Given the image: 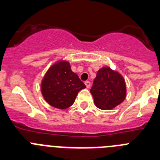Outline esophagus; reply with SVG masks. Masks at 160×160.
Returning a JSON list of instances; mask_svg holds the SVG:
<instances>
[{"instance_id": "obj_1", "label": "esophagus", "mask_w": 160, "mask_h": 160, "mask_svg": "<svg viewBox=\"0 0 160 160\" xmlns=\"http://www.w3.org/2000/svg\"><path fill=\"white\" fill-rule=\"evenodd\" d=\"M85 85H86V87H87V88H89V87H90V82L86 81L85 82Z\"/></svg>"}]
</instances>
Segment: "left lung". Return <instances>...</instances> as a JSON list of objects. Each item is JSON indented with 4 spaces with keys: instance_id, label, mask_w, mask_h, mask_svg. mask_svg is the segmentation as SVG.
Returning a JSON list of instances; mask_svg holds the SVG:
<instances>
[{
    "instance_id": "left-lung-1",
    "label": "left lung",
    "mask_w": 160,
    "mask_h": 160,
    "mask_svg": "<svg viewBox=\"0 0 160 160\" xmlns=\"http://www.w3.org/2000/svg\"><path fill=\"white\" fill-rule=\"evenodd\" d=\"M90 93L98 108L111 110L125 99V80L110 67H102L96 74Z\"/></svg>"
}]
</instances>
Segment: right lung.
Wrapping results in <instances>:
<instances>
[{"label": "right lung", "instance_id": "right-lung-1", "mask_svg": "<svg viewBox=\"0 0 160 160\" xmlns=\"http://www.w3.org/2000/svg\"><path fill=\"white\" fill-rule=\"evenodd\" d=\"M41 87L42 95L49 105L63 110L73 105L76 96L86 86L72 71L70 63L60 61L48 70Z\"/></svg>", "mask_w": 160, "mask_h": 160}]
</instances>
